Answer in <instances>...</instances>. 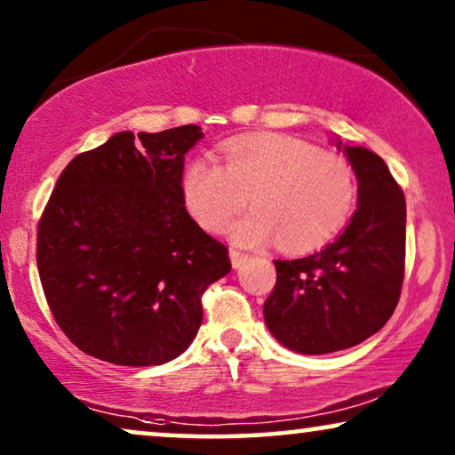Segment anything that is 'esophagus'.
<instances>
[{
  "label": "esophagus",
  "instance_id": "obj_1",
  "mask_svg": "<svg viewBox=\"0 0 455 455\" xmlns=\"http://www.w3.org/2000/svg\"><path fill=\"white\" fill-rule=\"evenodd\" d=\"M229 259H232V267H234V269H240V267L244 265L246 260H248V254L235 251V248H232V251H229Z\"/></svg>",
  "mask_w": 455,
  "mask_h": 455
}]
</instances>
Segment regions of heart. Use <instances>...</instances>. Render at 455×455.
<instances>
[{
	"label": "heart",
	"mask_w": 455,
	"mask_h": 455,
	"mask_svg": "<svg viewBox=\"0 0 455 455\" xmlns=\"http://www.w3.org/2000/svg\"><path fill=\"white\" fill-rule=\"evenodd\" d=\"M220 153L223 165L196 157L182 176L186 207L209 232L226 228L246 201L254 211L229 226L244 246L277 238L283 251L310 252L346 226L356 201L346 159L285 134L229 139Z\"/></svg>",
	"instance_id": "heart-1"
}]
</instances>
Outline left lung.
Here are the masks:
<instances>
[{"label": "left lung", "instance_id": "8db88e82", "mask_svg": "<svg viewBox=\"0 0 455 455\" xmlns=\"http://www.w3.org/2000/svg\"><path fill=\"white\" fill-rule=\"evenodd\" d=\"M358 180V209L323 251L275 260L265 323L298 354L346 350L377 333L400 300L406 260V198L377 153L341 147Z\"/></svg>", "mask_w": 455, "mask_h": 455}]
</instances>
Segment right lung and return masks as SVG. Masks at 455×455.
Segmentation results:
<instances>
[{
	"label": "right lung",
	"instance_id": "right-lung-1",
	"mask_svg": "<svg viewBox=\"0 0 455 455\" xmlns=\"http://www.w3.org/2000/svg\"><path fill=\"white\" fill-rule=\"evenodd\" d=\"M201 126L117 132L74 157L36 232V267L61 331L122 366L178 358L203 323L201 296L228 275V248L186 211L184 155Z\"/></svg>",
	"mask_w": 455,
	"mask_h": 455
}]
</instances>
